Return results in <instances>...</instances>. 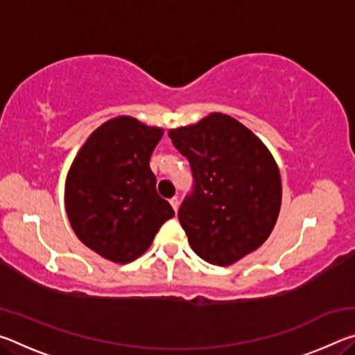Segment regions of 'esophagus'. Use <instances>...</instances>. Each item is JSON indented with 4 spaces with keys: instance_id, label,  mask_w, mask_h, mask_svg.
Instances as JSON below:
<instances>
[{
    "instance_id": "34e87169",
    "label": "esophagus",
    "mask_w": 355,
    "mask_h": 355,
    "mask_svg": "<svg viewBox=\"0 0 355 355\" xmlns=\"http://www.w3.org/2000/svg\"><path fill=\"white\" fill-rule=\"evenodd\" d=\"M169 202H171V205H172V208H173V211H178V205H180L178 197H172V199H171Z\"/></svg>"
}]
</instances>
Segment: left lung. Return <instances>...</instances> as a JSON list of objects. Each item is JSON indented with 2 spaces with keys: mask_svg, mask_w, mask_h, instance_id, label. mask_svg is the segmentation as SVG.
Masks as SVG:
<instances>
[{
  "mask_svg": "<svg viewBox=\"0 0 355 355\" xmlns=\"http://www.w3.org/2000/svg\"><path fill=\"white\" fill-rule=\"evenodd\" d=\"M169 137L189 159L194 192L178 209L192 250L230 266L271 235L282 205V180L260 137L227 114L172 128Z\"/></svg>",
  "mask_w": 355,
  "mask_h": 355,
  "instance_id": "obj_1",
  "label": "left lung"
}]
</instances>
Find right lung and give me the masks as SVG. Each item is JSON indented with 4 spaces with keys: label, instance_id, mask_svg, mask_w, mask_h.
<instances>
[{
    "label": "right lung",
    "instance_id": "1",
    "mask_svg": "<svg viewBox=\"0 0 355 355\" xmlns=\"http://www.w3.org/2000/svg\"><path fill=\"white\" fill-rule=\"evenodd\" d=\"M164 130L131 116L106 120L78 150L65 178V211L78 239L100 257L127 264L173 218L156 192L150 156Z\"/></svg>",
    "mask_w": 355,
    "mask_h": 355
}]
</instances>
